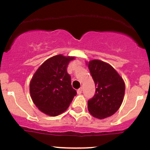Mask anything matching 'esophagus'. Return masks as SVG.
I'll return each mask as SVG.
<instances>
[{
  "mask_svg": "<svg viewBox=\"0 0 150 150\" xmlns=\"http://www.w3.org/2000/svg\"><path fill=\"white\" fill-rule=\"evenodd\" d=\"M82 91H83L82 88L78 89V90H77V93H78V94H81V93H82Z\"/></svg>",
  "mask_w": 150,
  "mask_h": 150,
  "instance_id": "34e87169",
  "label": "esophagus"
}]
</instances>
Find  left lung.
Returning a JSON list of instances; mask_svg holds the SVG:
<instances>
[{
  "label": "left lung",
  "instance_id": "8db88e82",
  "mask_svg": "<svg viewBox=\"0 0 150 150\" xmlns=\"http://www.w3.org/2000/svg\"><path fill=\"white\" fill-rule=\"evenodd\" d=\"M96 91L88 101V110L94 117L106 118L120 108L125 94V83L117 71L110 64L100 60H91L88 64Z\"/></svg>",
  "mask_w": 150,
  "mask_h": 150
}]
</instances>
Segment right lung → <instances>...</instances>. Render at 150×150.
I'll use <instances>...</instances> for the list:
<instances>
[{
	"mask_svg": "<svg viewBox=\"0 0 150 150\" xmlns=\"http://www.w3.org/2000/svg\"><path fill=\"white\" fill-rule=\"evenodd\" d=\"M74 59L61 54L48 59L37 69L30 81L33 103L48 115L57 116L64 112L77 94L67 70L69 62Z\"/></svg>",
	"mask_w": 150,
	"mask_h": 150,
	"instance_id": "add662e5",
	"label": "right lung"
}]
</instances>
